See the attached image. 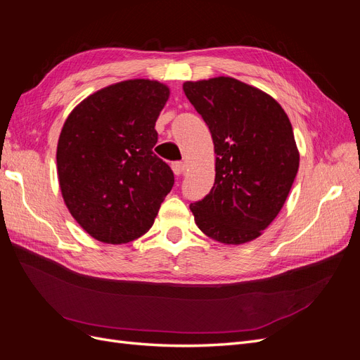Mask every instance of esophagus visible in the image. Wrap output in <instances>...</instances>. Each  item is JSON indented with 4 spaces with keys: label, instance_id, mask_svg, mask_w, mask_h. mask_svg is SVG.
<instances>
[{
    "label": "esophagus",
    "instance_id": "34e87169",
    "mask_svg": "<svg viewBox=\"0 0 360 360\" xmlns=\"http://www.w3.org/2000/svg\"><path fill=\"white\" fill-rule=\"evenodd\" d=\"M172 171H174V174H176L177 177H180V176H183V172H184V169H186V165H184L183 162H174L172 163Z\"/></svg>",
    "mask_w": 360,
    "mask_h": 360
}]
</instances>
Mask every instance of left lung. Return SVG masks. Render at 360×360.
I'll return each instance as SVG.
<instances>
[{"mask_svg": "<svg viewBox=\"0 0 360 360\" xmlns=\"http://www.w3.org/2000/svg\"><path fill=\"white\" fill-rule=\"evenodd\" d=\"M183 91L209 126L216 177L192 202L200 230L226 245L261 236L284 205L299 169V150L282 106L230 76L188 81Z\"/></svg>", "mask_w": 360, "mask_h": 360, "instance_id": "1", "label": "left lung"}]
</instances>
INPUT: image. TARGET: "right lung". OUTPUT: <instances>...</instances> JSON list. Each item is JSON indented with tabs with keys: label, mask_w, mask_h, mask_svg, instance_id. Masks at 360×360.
Segmentation results:
<instances>
[{
	"label": "right lung",
	"mask_w": 360,
	"mask_h": 360,
	"mask_svg": "<svg viewBox=\"0 0 360 360\" xmlns=\"http://www.w3.org/2000/svg\"><path fill=\"white\" fill-rule=\"evenodd\" d=\"M165 84L129 79L93 93L69 114L57 147L58 181L70 214L111 245L146 234L174 184L153 153Z\"/></svg>",
	"instance_id": "right-lung-1"
}]
</instances>
